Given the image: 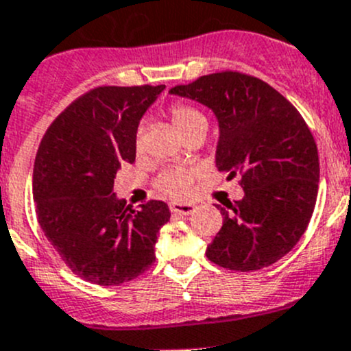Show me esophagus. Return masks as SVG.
<instances>
[{
	"mask_svg": "<svg viewBox=\"0 0 351 351\" xmlns=\"http://www.w3.org/2000/svg\"><path fill=\"white\" fill-rule=\"evenodd\" d=\"M169 210L175 214H183V216H189V214H192L193 210H195V206H192V204L173 202V204H169Z\"/></svg>",
	"mask_w": 351,
	"mask_h": 351,
	"instance_id": "34e87169",
	"label": "esophagus"
}]
</instances>
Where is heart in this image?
I'll return each mask as SVG.
<instances>
[{"label":"heart","mask_w":351,"mask_h":351,"mask_svg":"<svg viewBox=\"0 0 351 351\" xmlns=\"http://www.w3.org/2000/svg\"><path fill=\"white\" fill-rule=\"evenodd\" d=\"M169 117H171L173 125L182 135H185L190 128L199 121H206L204 114L197 108L189 106L185 103H175L169 106ZM135 147L141 151L142 147V130L137 132L135 137ZM193 176L195 173L186 168H169L162 171L156 178L154 186L161 195L171 197V199H186L192 192Z\"/></svg>","instance_id":"obj_1"}]
</instances>
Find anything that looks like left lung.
<instances>
[{
    "instance_id": "8db88e82",
    "label": "left lung",
    "mask_w": 351,
    "mask_h": 351,
    "mask_svg": "<svg viewBox=\"0 0 351 351\" xmlns=\"http://www.w3.org/2000/svg\"><path fill=\"white\" fill-rule=\"evenodd\" d=\"M171 94L206 104L219 121L216 166L240 176L243 199L219 207L223 226L207 247L210 262L257 271L297 245L315 207L319 154L297 108L269 84L241 71L204 75Z\"/></svg>"
}]
</instances>
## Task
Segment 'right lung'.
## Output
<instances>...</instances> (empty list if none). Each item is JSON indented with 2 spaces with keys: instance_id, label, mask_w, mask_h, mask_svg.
Masks as SVG:
<instances>
[{
  "instance_id": "obj_1",
  "label": "right lung",
  "mask_w": 351,
  "mask_h": 351,
  "mask_svg": "<svg viewBox=\"0 0 351 351\" xmlns=\"http://www.w3.org/2000/svg\"><path fill=\"white\" fill-rule=\"evenodd\" d=\"M165 85H103L64 108L40 141L34 200L40 230L71 273L103 287L135 280L156 261L162 200L135 210L117 199L114 176L135 161L138 120Z\"/></svg>"
}]
</instances>
